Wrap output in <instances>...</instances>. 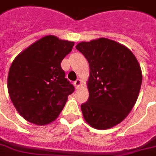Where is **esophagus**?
<instances>
[{"label": "esophagus", "instance_id": "34e87169", "mask_svg": "<svg viewBox=\"0 0 156 156\" xmlns=\"http://www.w3.org/2000/svg\"><path fill=\"white\" fill-rule=\"evenodd\" d=\"M74 84L76 88H78V87H80V86L82 85V82H81V80H79V79H77V80L74 82Z\"/></svg>", "mask_w": 156, "mask_h": 156}]
</instances>
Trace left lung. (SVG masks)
I'll list each match as a JSON object with an SVG mask.
<instances>
[{
    "mask_svg": "<svg viewBox=\"0 0 156 156\" xmlns=\"http://www.w3.org/2000/svg\"><path fill=\"white\" fill-rule=\"evenodd\" d=\"M90 65V96L81 105L84 119L97 129H108L128 116L136 102L142 72L129 48L106 38L76 46Z\"/></svg>",
    "mask_w": 156,
    "mask_h": 156,
    "instance_id": "obj_1",
    "label": "left lung"
}]
</instances>
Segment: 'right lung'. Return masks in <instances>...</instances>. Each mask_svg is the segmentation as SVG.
Here are the masks:
<instances>
[{"label":"right lung","mask_w":156,"mask_h":156,"mask_svg":"<svg viewBox=\"0 0 156 156\" xmlns=\"http://www.w3.org/2000/svg\"><path fill=\"white\" fill-rule=\"evenodd\" d=\"M74 42L47 36L20 53L9 69L8 90L17 112L29 122L45 125L58 116L74 87L61 62Z\"/></svg>","instance_id":"1"}]
</instances>
